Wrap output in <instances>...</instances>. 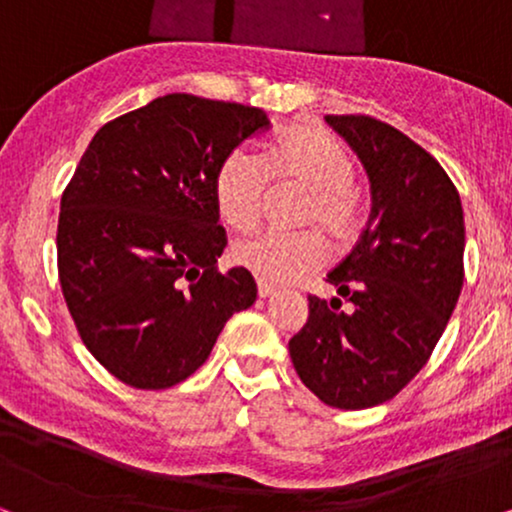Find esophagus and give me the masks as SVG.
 <instances>
[{"label":"esophagus","mask_w":512,"mask_h":512,"mask_svg":"<svg viewBox=\"0 0 512 512\" xmlns=\"http://www.w3.org/2000/svg\"><path fill=\"white\" fill-rule=\"evenodd\" d=\"M276 292V288L274 285H269V283H264V281H257V295H260L262 299H267V297H271Z\"/></svg>","instance_id":"obj_1"}]
</instances>
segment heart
Here are the masks:
<instances>
[{
  "label": "heart",
  "mask_w": 512,
  "mask_h": 512,
  "mask_svg": "<svg viewBox=\"0 0 512 512\" xmlns=\"http://www.w3.org/2000/svg\"><path fill=\"white\" fill-rule=\"evenodd\" d=\"M269 175L309 189L306 222H318L335 238H349L358 227L356 163L332 133L292 128L264 154V163L243 149L229 154L215 180L217 210L229 227L245 231L260 222ZM234 260L264 283H290L323 267L327 245L318 231H262L234 245Z\"/></svg>",
  "instance_id": "b5f03b06"
}]
</instances>
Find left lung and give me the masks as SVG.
<instances>
[{"instance_id": "8db88e82", "label": "left lung", "mask_w": 512, "mask_h": 512, "mask_svg": "<svg viewBox=\"0 0 512 512\" xmlns=\"http://www.w3.org/2000/svg\"><path fill=\"white\" fill-rule=\"evenodd\" d=\"M370 180V220L356 248L327 274L337 295L309 297L290 339L292 365L337 410H367L398 395L428 363L463 285V208L438 161L398 128L327 114Z\"/></svg>"}]
</instances>
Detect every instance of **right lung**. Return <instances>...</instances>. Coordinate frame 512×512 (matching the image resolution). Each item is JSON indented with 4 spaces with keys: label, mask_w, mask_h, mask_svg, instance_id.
Masks as SVG:
<instances>
[{
    "label": "right lung",
    "mask_w": 512,
    "mask_h": 512,
    "mask_svg": "<svg viewBox=\"0 0 512 512\" xmlns=\"http://www.w3.org/2000/svg\"><path fill=\"white\" fill-rule=\"evenodd\" d=\"M267 112L170 93L93 135L60 199L58 276L81 342L119 381L159 391L206 363L257 299L248 269L217 271V170Z\"/></svg>",
    "instance_id": "right-lung-1"
}]
</instances>
